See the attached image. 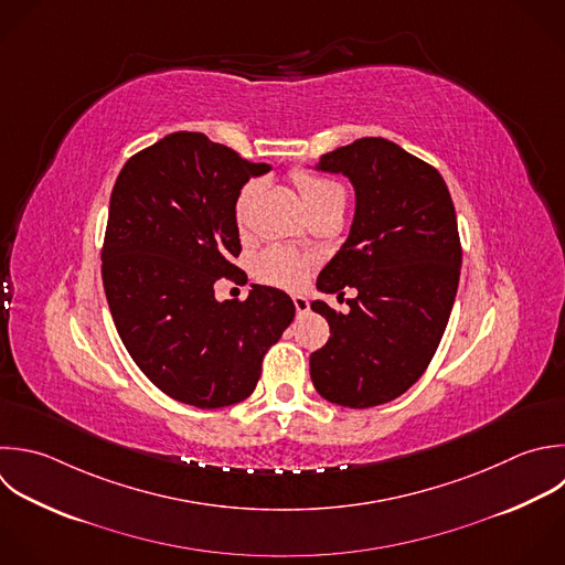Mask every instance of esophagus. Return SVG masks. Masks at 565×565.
I'll return each instance as SVG.
<instances>
[{
	"label": "esophagus",
	"instance_id": "34e87169",
	"mask_svg": "<svg viewBox=\"0 0 565 565\" xmlns=\"http://www.w3.org/2000/svg\"><path fill=\"white\" fill-rule=\"evenodd\" d=\"M294 305H296V313L298 316H305V313H309V300L305 298V296H294Z\"/></svg>",
	"mask_w": 565,
	"mask_h": 565
}]
</instances>
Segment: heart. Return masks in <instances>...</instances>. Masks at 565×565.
<instances>
[{
	"label": "heart",
	"instance_id": "obj_1",
	"mask_svg": "<svg viewBox=\"0 0 565 565\" xmlns=\"http://www.w3.org/2000/svg\"><path fill=\"white\" fill-rule=\"evenodd\" d=\"M294 183H296V188L300 192V199H302V205L309 214L316 212V210L329 207V205H340V203L344 205L342 185L338 181L329 179V177L307 172V170H298V172H294ZM254 194H256V183H247L241 190L238 199H236L234 218H236L238 227L245 225L247 210H249V203H252ZM307 267H309V263L302 256H296V254L278 249V247L263 252L256 260L258 278H263L265 282L278 285V287H287V289H294V287L305 282Z\"/></svg>",
	"mask_w": 565,
	"mask_h": 565
}]
</instances>
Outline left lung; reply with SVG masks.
<instances>
[{"label": "left lung", "mask_w": 565, "mask_h": 565, "mask_svg": "<svg viewBox=\"0 0 565 565\" xmlns=\"http://www.w3.org/2000/svg\"><path fill=\"white\" fill-rule=\"evenodd\" d=\"M313 170L347 177L355 192L349 236L316 287L358 296L347 313L311 302L331 329L309 358L311 380L333 404L377 406L419 380L448 324L461 269L452 199L435 168L380 137L327 152Z\"/></svg>", "instance_id": "1"}]
</instances>
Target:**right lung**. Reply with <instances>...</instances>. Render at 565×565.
Instances as JSON below:
<instances>
[{
    "label": "right lung",
    "mask_w": 565,
    "mask_h": 565,
    "mask_svg": "<svg viewBox=\"0 0 565 565\" xmlns=\"http://www.w3.org/2000/svg\"><path fill=\"white\" fill-rule=\"evenodd\" d=\"M249 163L201 132H174L117 177L104 241V289L128 353L177 402L223 408L249 397L263 358L296 316L294 300L252 285L216 300L214 282L241 269L234 205Z\"/></svg>",
    "instance_id": "1"
}]
</instances>
